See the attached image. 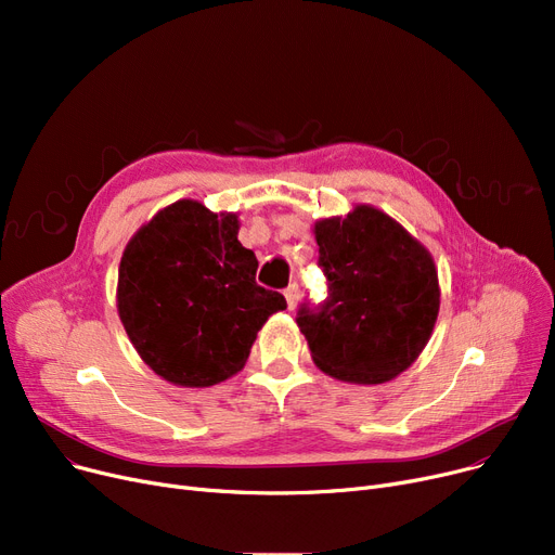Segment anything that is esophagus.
Instances as JSON below:
<instances>
[{"instance_id":"obj_1","label":"esophagus","mask_w":555,"mask_h":555,"mask_svg":"<svg viewBox=\"0 0 555 555\" xmlns=\"http://www.w3.org/2000/svg\"><path fill=\"white\" fill-rule=\"evenodd\" d=\"M285 301H287V308L289 310H295L297 308V304H299V299H301V289H299V285L297 283H293V285H287L285 287Z\"/></svg>"}]
</instances>
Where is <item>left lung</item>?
Listing matches in <instances>:
<instances>
[{"mask_svg":"<svg viewBox=\"0 0 555 555\" xmlns=\"http://www.w3.org/2000/svg\"><path fill=\"white\" fill-rule=\"evenodd\" d=\"M322 304H301L297 324L314 364L337 380L380 385L410 366L439 314L429 251L373 207L314 224Z\"/></svg>","mask_w":555,"mask_h":555,"instance_id":"8db88e82","label":"left lung"}]
</instances>
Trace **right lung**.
I'll list each match as a JSON object with an SVG mask.
<instances>
[{"label": "right lung", "instance_id": "1", "mask_svg": "<svg viewBox=\"0 0 555 555\" xmlns=\"http://www.w3.org/2000/svg\"><path fill=\"white\" fill-rule=\"evenodd\" d=\"M258 260L238 241V216L180 199L141 227L119 268V317L141 360L180 387L238 373L285 297L256 283Z\"/></svg>", "mask_w": 555, "mask_h": 555}]
</instances>
